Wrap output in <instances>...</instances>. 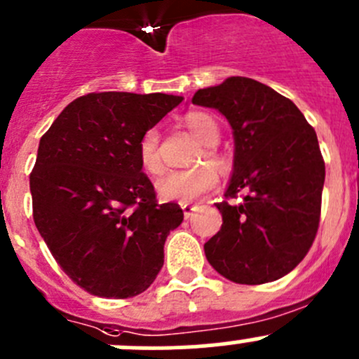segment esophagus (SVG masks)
<instances>
[{
    "label": "esophagus",
    "mask_w": 359,
    "mask_h": 359,
    "mask_svg": "<svg viewBox=\"0 0 359 359\" xmlns=\"http://www.w3.org/2000/svg\"><path fill=\"white\" fill-rule=\"evenodd\" d=\"M181 209H183L184 218H190L191 212H194L195 209H197V205H191V204H181Z\"/></svg>",
    "instance_id": "esophagus-1"
}]
</instances>
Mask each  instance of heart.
<instances>
[{"instance_id":"b5f03b06","label":"heart","mask_w":359,"mask_h":359,"mask_svg":"<svg viewBox=\"0 0 359 359\" xmlns=\"http://www.w3.org/2000/svg\"><path fill=\"white\" fill-rule=\"evenodd\" d=\"M184 126L204 144L197 157V164L208 161L215 168H223L225 161L215 148V144H218L219 141L218 122L204 111H191L184 116ZM158 144H161V134L154 127L144 130L137 143V157H140L141 168L151 176H157L164 171V162H162ZM218 183L219 180L215 169H211L209 165H201V168L188 169V171H171L162 176L157 181V194L161 195L162 201L190 204V202L212 194Z\"/></svg>"}]
</instances>
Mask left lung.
Returning <instances> with one entry per match:
<instances>
[{
  "label": "left lung",
  "instance_id": "obj_1",
  "mask_svg": "<svg viewBox=\"0 0 359 359\" xmlns=\"http://www.w3.org/2000/svg\"><path fill=\"white\" fill-rule=\"evenodd\" d=\"M191 102L218 109L233 129V172L216 204L222 229L205 258L239 285L276 281L304 260L321 216L325 161L318 136L285 95L244 76L201 88ZM243 195L241 205L229 198Z\"/></svg>",
  "mask_w": 359,
  "mask_h": 359
}]
</instances>
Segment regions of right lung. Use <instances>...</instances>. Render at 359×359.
Instances as JSON below:
<instances>
[{
  "label": "right lung",
  "mask_w": 359,
  "mask_h": 359,
  "mask_svg": "<svg viewBox=\"0 0 359 359\" xmlns=\"http://www.w3.org/2000/svg\"><path fill=\"white\" fill-rule=\"evenodd\" d=\"M181 99L92 92L41 136L29 176L34 225L60 269L92 295H140L164 265L165 239L183 211L157 201L137 143Z\"/></svg>",
  "instance_id": "add662e5"
}]
</instances>
